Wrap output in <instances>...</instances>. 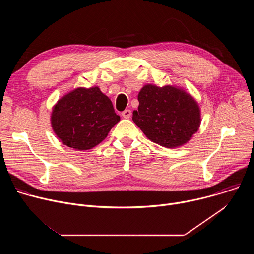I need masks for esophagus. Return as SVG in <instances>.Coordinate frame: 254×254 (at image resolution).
Listing matches in <instances>:
<instances>
[{
    "label": "esophagus",
    "mask_w": 254,
    "mask_h": 254,
    "mask_svg": "<svg viewBox=\"0 0 254 254\" xmlns=\"http://www.w3.org/2000/svg\"><path fill=\"white\" fill-rule=\"evenodd\" d=\"M122 116H123L125 119H129L130 116H131L130 110H126V111H124V112L122 113Z\"/></svg>",
    "instance_id": "obj_1"
}]
</instances>
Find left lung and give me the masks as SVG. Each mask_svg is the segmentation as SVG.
Instances as JSON below:
<instances>
[{
  "instance_id": "left-lung-1",
  "label": "left lung",
  "mask_w": 254,
  "mask_h": 254,
  "mask_svg": "<svg viewBox=\"0 0 254 254\" xmlns=\"http://www.w3.org/2000/svg\"><path fill=\"white\" fill-rule=\"evenodd\" d=\"M132 121L146 136L165 148H178L198 131L201 111L196 99L183 88L146 84L137 95Z\"/></svg>"
}]
</instances>
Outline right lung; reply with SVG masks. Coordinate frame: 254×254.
I'll use <instances>...</instances> for the list:
<instances>
[{"instance_id":"obj_1","label":"right lung","mask_w":254,"mask_h":254,"mask_svg":"<svg viewBox=\"0 0 254 254\" xmlns=\"http://www.w3.org/2000/svg\"><path fill=\"white\" fill-rule=\"evenodd\" d=\"M112 100L98 86L77 87L52 107L51 127L65 146L86 151L99 144L120 122Z\"/></svg>"}]
</instances>
